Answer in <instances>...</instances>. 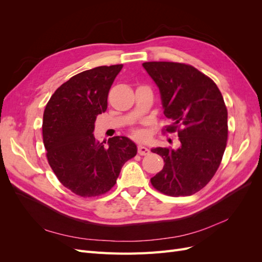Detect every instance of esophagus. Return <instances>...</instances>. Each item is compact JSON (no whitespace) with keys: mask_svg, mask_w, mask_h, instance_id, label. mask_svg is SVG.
<instances>
[{"mask_svg":"<svg viewBox=\"0 0 262 262\" xmlns=\"http://www.w3.org/2000/svg\"><path fill=\"white\" fill-rule=\"evenodd\" d=\"M138 153H139L141 156L147 155V154H149V149H148V148H146L145 146L139 145V147H138Z\"/></svg>","mask_w":262,"mask_h":262,"instance_id":"34e87169","label":"esophagus"}]
</instances>
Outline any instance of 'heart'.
Returning a JSON list of instances; mask_svg holds the SVG:
<instances>
[{
    "mask_svg": "<svg viewBox=\"0 0 262 262\" xmlns=\"http://www.w3.org/2000/svg\"><path fill=\"white\" fill-rule=\"evenodd\" d=\"M132 136L133 137H136V138H138V139H142V138H144V132L142 131V130H139V129H136V130H132Z\"/></svg>",
    "mask_w": 262,
    "mask_h": 262,
    "instance_id": "1",
    "label": "heart"
}]
</instances>
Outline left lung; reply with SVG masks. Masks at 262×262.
<instances>
[{"instance_id":"1","label":"left lung","mask_w":262,"mask_h":262,"mask_svg":"<svg viewBox=\"0 0 262 262\" xmlns=\"http://www.w3.org/2000/svg\"><path fill=\"white\" fill-rule=\"evenodd\" d=\"M161 92L164 114L172 121L165 133H178L180 145L156 147L163 169L150 184L166 195H191L215 175L227 144V108L216 84L194 67L179 62H144Z\"/></svg>"}]
</instances>
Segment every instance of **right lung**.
<instances>
[{"mask_svg":"<svg viewBox=\"0 0 262 262\" xmlns=\"http://www.w3.org/2000/svg\"><path fill=\"white\" fill-rule=\"evenodd\" d=\"M122 64L84 71L63 83L43 113L42 138L47 160L61 184L76 195L105 194L117 182L122 166L137 155L125 137L106 142L94 138L98 115L107 110L110 87Z\"/></svg>","mask_w":262,"mask_h":262,"instance_id":"obj_1","label":"right lung"}]
</instances>
